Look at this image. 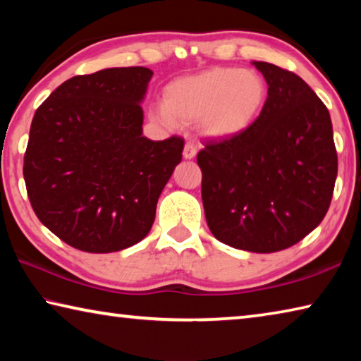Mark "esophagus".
<instances>
[{
  "label": "esophagus",
  "mask_w": 361,
  "mask_h": 361,
  "mask_svg": "<svg viewBox=\"0 0 361 361\" xmlns=\"http://www.w3.org/2000/svg\"><path fill=\"white\" fill-rule=\"evenodd\" d=\"M195 154H197V149H195V146L192 143H186L185 145V149H183V157H185V159H194Z\"/></svg>",
  "instance_id": "1"
}]
</instances>
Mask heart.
<instances>
[{"label":"heart","mask_w":361,"mask_h":361,"mask_svg":"<svg viewBox=\"0 0 361 361\" xmlns=\"http://www.w3.org/2000/svg\"><path fill=\"white\" fill-rule=\"evenodd\" d=\"M266 102L267 84L259 73L216 66L170 82L156 118L166 126L199 122L204 135L226 140L248 130Z\"/></svg>","instance_id":"obj_1"}]
</instances>
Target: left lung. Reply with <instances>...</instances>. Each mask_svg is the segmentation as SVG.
<instances>
[{
    "label": "left lung",
    "instance_id": "1",
    "mask_svg": "<svg viewBox=\"0 0 361 361\" xmlns=\"http://www.w3.org/2000/svg\"><path fill=\"white\" fill-rule=\"evenodd\" d=\"M267 82L266 106L240 135L207 140L197 152L212 234L226 245L274 253L325 218L338 176L331 118L293 71L253 62Z\"/></svg>",
    "mask_w": 361,
    "mask_h": 361
}]
</instances>
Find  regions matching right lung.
I'll list each match as a JSON object with an SVG mask.
<instances>
[{
  "label": "right lung",
  "mask_w": 361,
  "mask_h": 361,
  "mask_svg": "<svg viewBox=\"0 0 361 361\" xmlns=\"http://www.w3.org/2000/svg\"><path fill=\"white\" fill-rule=\"evenodd\" d=\"M152 71L106 68L60 84L36 109L23 156L33 212L73 248L111 253L145 239L185 140L143 137Z\"/></svg>",
  "instance_id": "obj_1"
}]
</instances>
